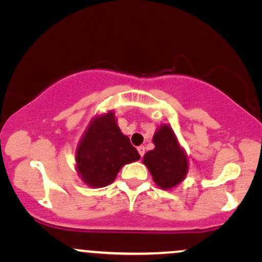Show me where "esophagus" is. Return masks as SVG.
I'll use <instances>...</instances> for the list:
<instances>
[{"instance_id": "esophagus-1", "label": "esophagus", "mask_w": 262, "mask_h": 262, "mask_svg": "<svg viewBox=\"0 0 262 262\" xmlns=\"http://www.w3.org/2000/svg\"><path fill=\"white\" fill-rule=\"evenodd\" d=\"M138 152H139V155L143 158V155L145 154V148H144V146H138Z\"/></svg>"}]
</instances>
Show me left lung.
<instances>
[{
  "instance_id": "left-lung-1",
  "label": "left lung",
  "mask_w": 262,
  "mask_h": 262,
  "mask_svg": "<svg viewBox=\"0 0 262 262\" xmlns=\"http://www.w3.org/2000/svg\"><path fill=\"white\" fill-rule=\"evenodd\" d=\"M152 143L155 148L144 155L143 164L148 167L156 186L161 189L175 188L187 176V154L169 124H161L156 129Z\"/></svg>"
}]
</instances>
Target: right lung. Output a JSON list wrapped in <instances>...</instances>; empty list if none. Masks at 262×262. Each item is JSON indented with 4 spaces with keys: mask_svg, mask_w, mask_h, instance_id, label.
Wrapping results in <instances>:
<instances>
[{
    "mask_svg": "<svg viewBox=\"0 0 262 262\" xmlns=\"http://www.w3.org/2000/svg\"><path fill=\"white\" fill-rule=\"evenodd\" d=\"M139 159V152L117 124L113 111L93 117L75 151L77 173L93 188L111 185L125 164Z\"/></svg>",
    "mask_w": 262,
    "mask_h": 262,
    "instance_id": "add662e5",
    "label": "right lung"
}]
</instances>
